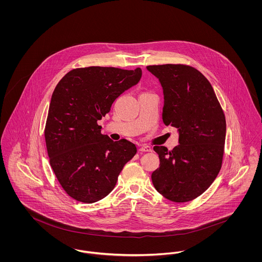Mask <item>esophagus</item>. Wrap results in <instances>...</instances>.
Here are the masks:
<instances>
[{"mask_svg": "<svg viewBox=\"0 0 262 262\" xmlns=\"http://www.w3.org/2000/svg\"><path fill=\"white\" fill-rule=\"evenodd\" d=\"M140 151L141 152H148V151H151V147L148 146V145H142L140 147Z\"/></svg>", "mask_w": 262, "mask_h": 262, "instance_id": "34e87169", "label": "esophagus"}]
</instances>
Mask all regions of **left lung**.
I'll list each match as a JSON object with an SVG mask.
<instances>
[{
	"instance_id": "left-lung-1",
	"label": "left lung",
	"mask_w": 262,
	"mask_h": 262,
	"mask_svg": "<svg viewBox=\"0 0 262 262\" xmlns=\"http://www.w3.org/2000/svg\"><path fill=\"white\" fill-rule=\"evenodd\" d=\"M163 91L162 121L178 128L180 144L172 150L156 145L160 167L151 174L156 189L174 202L202 194L222 168L226 122L210 82L185 64L148 66Z\"/></svg>"
}]
</instances>
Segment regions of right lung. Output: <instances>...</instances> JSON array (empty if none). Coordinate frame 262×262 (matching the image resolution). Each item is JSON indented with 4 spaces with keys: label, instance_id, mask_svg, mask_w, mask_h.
<instances>
[{
    "label": "right lung",
    "instance_id": "1",
    "mask_svg": "<svg viewBox=\"0 0 262 262\" xmlns=\"http://www.w3.org/2000/svg\"><path fill=\"white\" fill-rule=\"evenodd\" d=\"M141 70L88 67L69 72L50 102L45 139L51 166L64 191L84 203L99 202L116 186L137 146L101 135V120L121 94L136 85Z\"/></svg>",
    "mask_w": 262,
    "mask_h": 262
}]
</instances>
